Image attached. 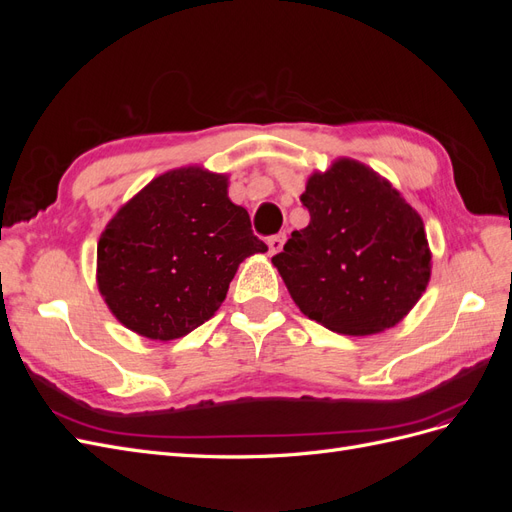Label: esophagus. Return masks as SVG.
I'll use <instances>...</instances> for the list:
<instances>
[{"label":"esophagus","mask_w":512,"mask_h":512,"mask_svg":"<svg viewBox=\"0 0 512 512\" xmlns=\"http://www.w3.org/2000/svg\"><path fill=\"white\" fill-rule=\"evenodd\" d=\"M284 243H286V235H284V232H277V235L269 237V239H267V245H269V254L273 256V254H277V252H282Z\"/></svg>","instance_id":"34e87169"}]
</instances>
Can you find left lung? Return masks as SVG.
Instances as JSON below:
<instances>
[{
	"label": "left lung",
	"mask_w": 512,
	"mask_h": 512,
	"mask_svg": "<svg viewBox=\"0 0 512 512\" xmlns=\"http://www.w3.org/2000/svg\"><path fill=\"white\" fill-rule=\"evenodd\" d=\"M301 200L309 224L271 258L301 312L342 335H374L404 320L431 277L421 215L352 158L314 170Z\"/></svg>",
	"instance_id": "8db88e82"
}]
</instances>
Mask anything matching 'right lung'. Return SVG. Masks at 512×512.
Listing matches in <instances>:
<instances>
[{
	"label": "right lung",
	"instance_id": "right-lung-1",
	"mask_svg": "<svg viewBox=\"0 0 512 512\" xmlns=\"http://www.w3.org/2000/svg\"><path fill=\"white\" fill-rule=\"evenodd\" d=\"M265 252L250 215L228 198V175L181 166L151 179L108 220L96 282L123 327L170 342L218 312L241 262Z\"/></svg>",
	"mask_w": 512,
	"mask_h": 512
}]
</instances>
